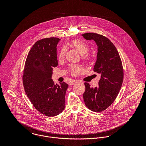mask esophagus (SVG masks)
Returning a JSON list of instances; mask_svg holds the SVG:
<instances>
[{
	"instance_id": "esophagus-1",
	"label": "esophagus",
	"mask_w": 146,
	"mask_h": 146,
	"mask_svg": "<svg viewBox=\"0 0 146 146\" xmlns=\"http://www.w3.org/2000/svg\"><path fill=\"white\" fill-rule=\"evenodd\" d=\"M77 82H78V81H77L76 80H71V81L70 82V85H74V84L76 83Z\"/></svg>"
}]
</instances>
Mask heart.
Instances as JSON below:
<instances>
[{
    "label": "heart",
    "mask_w": 146,
    "mask_h": 146,
    "mask_svg": "<svg viewBox=\"0 0 146 146\" xmlns=\"http://www.w3.org/2000/svg\"><path fill=\"white\" fill-rule=\"evenodd\" d=\"M71 45L75 48L80 54L83 55V58L86 61H89L91 59V56L89 54L87 53L89 50V46L85 42L80 40H75L71 42ZM66 52V49L64 47L60 50L58 54V59L62 60L64 58ZM70 71L74 75H76L82 71V68L80 66L71 65L70 66Z\"/></svg>",
    "instance_id": "b5f03b06"
}]
</instances>
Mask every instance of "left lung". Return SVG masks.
Instances as JSON below:
<instances>
[{
	"instance_id": "1",
	"label": "left lung",
	"mask_w": 146,
	"mask_h": 146,
	"mask_svg": "<svg viewBox=\"0 0 146 146\" xmlns=\"http://www.w3.org/2000/svg\"><path fill=\"white\" fill-rule=\"evenodd\" d=\"M88 40H94L97 46L94 71L101 74L98 86L90 87L85 83L83 98L91 111L101 112L112 104L121 89L124 77L122 62L115 45L108 38L96 33L82 35Z\"/></svg>"
}]
</instances>
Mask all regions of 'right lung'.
<instances>
[{"mask_svg": "<svg viewBox=\"0 0 146 146\" xmlns=\"http://www.w3.org/2000/svg\"><path fill=\"white\" fill-rule=\"evenodd\" d=\"M60 40L58 38H49L36 42L27 55L22 78L25 92L32 104L49 117L64 110L68 86L64 82L54 84L52 79L53 67L58 66L57 46Z\"/></svg>", "mask_w": 146, "mask_h": 146, "instance_id": "obj_1", "label": "right lung"}]
</instances>
